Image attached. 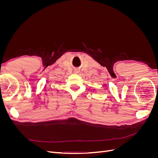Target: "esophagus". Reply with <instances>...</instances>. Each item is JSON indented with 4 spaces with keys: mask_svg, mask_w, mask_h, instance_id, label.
I'll list each match as a JSON object with an SVG mask.
<instances>
[{
    "mask_svg": "<svg viewBox=\"0 0 158 158\" xmlns=\"http://www.w3.org/2000/svg\"><path fill=\"white\" fill-rule=\"evenodd\" d=\"M74 73L77 74V73H79V70L76 69V70H74Z\"/></svg>",
    "mask_w": 158,
    "mask_h": 158,
    "instance_id": "obj_1",
    "label": "esophagus"
}]
</instances>
